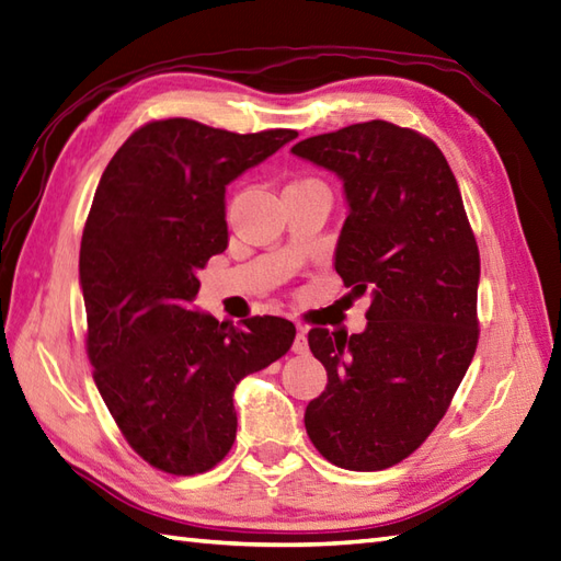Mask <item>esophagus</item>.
<instances>
[{"label": "esophagus", "instance_id": "esophagus-1", "mask_svg": "<svg viewBox=\"0 0 561 561\" xmlns=\"http://www.w3.org/2000/svg\"><path fill=\"white\" fill-rule=\"evenodd\" d=\"M293 353L295 355H307L309 353L307 327H305V323H300V327H297V335H295V341H293Z\"/></svg>", "mask_w": 561, "mask_h": 561}]
</instances>
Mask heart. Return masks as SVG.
Masks as SVG:
<instances>
[{"instance_id":"1","label":"heart","mask_w":561,"mask_h":561,"mask_svg":"<svg viewBox=\"0 0 561 561\" xmlns=\"http://www.w3.org/2000/svg\"><path fill=\"white\" fill-rule=\"evenodd\" d=\"M305 182H307V180H305Z\"/></svg>"}]
</instances>
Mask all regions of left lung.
<instances>
[{"mask_svg": "<svg viewBox=\"0 0 561 561\" xmlns=\"http://www.w3.org/2000/svg\"><path fill=\"white\" fill-rule=\"evenodd\" d=\"M293 153L343 180L351 214L335 271L371 295L363 333L309 331L329 383L305 427L333 466L391 468L439 425L476 355V234L439 146L415 129L371 119L309 136Z\"/></svg>", "mask_w": 561, "mask_h": 561, "instance_id": "left-lung-1", "label": "left lung"}]
</instances>
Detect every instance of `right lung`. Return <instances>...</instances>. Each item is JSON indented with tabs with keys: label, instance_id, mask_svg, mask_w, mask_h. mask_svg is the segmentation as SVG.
Returning <instances> with one entry per match:
<instances>
[{
	"label": "right lung",
	"instance_id": "right-lung-1",
	"mask_svg": "<svg viewBox=\"0 0 561 561\" xmlns=\"http://www.w3.org/2000/svg\"><path fill=\"white\" fill-rule=\"evenodd\" d=\"M295 136L153 119L119 146L95 190L79 259L85 353L124 439L170 476H198L228 456L234 386L295 341L288 319L234 329L190 309L198 268L228 247L226 186Z\"/></svg>",
	"mask_w": 561,
	"mask_h": 561
}]
</instances>
